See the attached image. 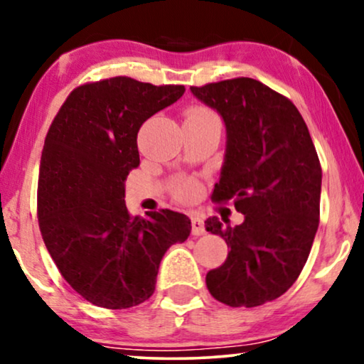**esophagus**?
I'll return each mask as SVG.
<instances>
[{"label": "esophagus", "instance_id": "1", "mask_svg": "<svg viewBox=\"0 0 364 364\" xmlns=\"http://www.w3.org/2000/svg\"><path fill=\"white\" fill-rule=\"evenodd\" d=\"M191 223H192V235L198 237L205 233V225H203V220L200 217H192Z\"/></svg>", "mask_w": 364, "mask_h": 364}]
</instances>
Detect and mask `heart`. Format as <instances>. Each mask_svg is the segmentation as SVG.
<instances>
[{"instance_id": "1", "label": "heart", "mask_w": 364, "mask_h": 364, "mask_svg": "<svg viewBox=\"0 0 364 364\" xmlns=\"http://www.w3.org/2000/svg\"><path fill=\"white\" fill-rule=\"evenodd\" d=\"M217 117L210 109L207 107H192L186 112V121L191 119H212ZM198 193V186L193 181H182L176 186V196L181 200H193Z\"/></svg>"}]
</instances>
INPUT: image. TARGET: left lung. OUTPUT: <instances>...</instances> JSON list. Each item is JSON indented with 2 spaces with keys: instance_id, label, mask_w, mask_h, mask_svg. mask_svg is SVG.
<instances>
[{
  "instance_id": "8db88e82",
  "label": "left lung",
  "mask_w": 364,
  "mask_h": 364,
  "mask_svg": "<svg viewBox=\"0 0 364 364\" xmlns=\"http://www.w3.org/2000/svg\"><path fill=\"white\" fill-rule=\"evenodd\" d=\"M191 91L227 127L212 202L233 200L245 215L235 227L217 217L205 222L207 232L230 248L227 260L207 273V288L228 306H260L296 282L310 255L320 223V159L295 104L257 79H227Z\"/></svg>"
}]
</instances>
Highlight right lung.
Returning <instances> with one entry per match:
<instances>
[{
	"label": "right lung",
	"instance_id": "obj_1",
	"mask_svg": "<svg viewBox=\"0 0 364 364\" xmlns=\"http://www.w3.org/2000/svg\"><path fill=\"white\" fill-rule=\"evenodd\" d=\"M186 92L127 76L86 82L59 109L44 139L38 222L64 280L84 300L109 310L136 306L156 290L164 253L191 235L172 210L132 217L124 182L139 166L137 132Z\"/></svg>",
	"mask_w": 364,
	"mask_h": 364
}]
</instances>
